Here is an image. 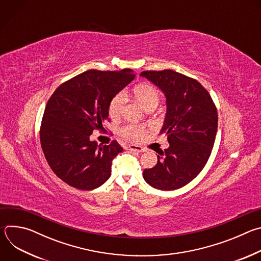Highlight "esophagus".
<instances>
[{
    "label": "esophagus",
    "instance_id": "esophagus-1",
    "mask_svg": "<svg viewBox=\"0 0 261 261\" xmlns=\"http://www.w3.org/2000/svg\"><path fill=\"white\" fill-rule=\"evenodd\" d=\"M128 148L130 151L132 152H137V153H141L144 151V148L140 145H137V144H129L128 145Z\"/></svg>",
    "mask_w": 261,
    "mask_h": 261
}]
</instances>
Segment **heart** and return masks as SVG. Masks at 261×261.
<instances>
[{"label":"heart","instance_id":"heart-1","mask_svg":"<svg viewBox=\"0 0 261 261\" xmlns=\"http://www.w3.org/2000/svg\"><path fill=\"white\" fill-rule=\"evenodd\" d=\"M134 95L136 99L140 102V104L147 110L150 108H156L160 96L155 87L147 84H141L136 86L133 89ZM127 103V93L126 91L118 92L113 98L110 99L108 104V115L111 118H118L124 109L125 104ZM120 134L132 140H139L144 135V129L136 124H126L120 129Z\"/></svg>","mask_w":261,"mask_h":261}]
</instances>
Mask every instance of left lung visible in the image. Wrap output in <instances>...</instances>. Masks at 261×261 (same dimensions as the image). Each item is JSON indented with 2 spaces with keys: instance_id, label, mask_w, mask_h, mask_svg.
Listing matches in <instances>:
<instances>
[{
  "instance_id": "obj_1",
  "label": "left lung",
  "mask_w": 261,
  "mask_h": 261,
  "mask_svg": "<svg viewBox=\"0 0 261 261\" xmlns=\"http://www.w3.org/2000/svg\"><path fill=\"white\" fill-rule=\"evenodd\" d=\"M140 75L166 97L160 134L169 142L168 148L158 153L157 164L143 170V178L159 190L181 188L199 174L211 156L218 128L216 105L197 81L173 70L143 71Z\"/></svg>"
}]
</instances>
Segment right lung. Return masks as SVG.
Returning <instances> with one entry per match:
<instances>
[{
    "instance_id": "right-lung-1",
    "label": "right lung",
    "mask_w": 261,
    "mask_h": 261,
    "mask_svg": "<svg viewBox=\"0 0 261 261\" xmlns=\"http://www.w3.org/2000/svg\"><path fill=\"white\" fill-rule=\"evenodd\" d=\"M135 77L131 69L88 70L62 84L49 98L40 127L45 159L63 181L93 190L110 176L111 163L123 151L117 140L98 145L90 139L108 120L110 99Z\"/></svg>"
}]
</instances>
